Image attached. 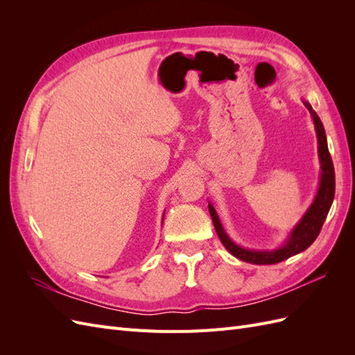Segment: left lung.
<instances>
[{"mask_svg":"<svg viewBox=\"0 0 355 355\" xmlns=\"http://www.w3.org/2000/svg\"><path fill=\"white\" fill-rule=\"evenodd\" d=\"M302 102L306 106V110L309 111L311 118H313V123H314L317 142H318V158H320V166H321V175H320L318 191L314 197V201L311 202V206L304 213V216L300 218L299 222L295 225L293 230L288 232L284 243L272 250L245 249V247L239 245L237 243H234L230 239V235L222 227L220 219L218 216L216 210H214L213 204L209 202V211L214 225V230H216L222 244L225 245V249L240 261L256 263V265H271V263L286 261L288 257L306 250L318 237L321 227H323V223L327 218V213L331 207L333 198H335V168H333L331 157L329 154L326 132H324L323 123H321L320 116L313 110V106H311L309 102L306 101H302Z\"/></svg>","mask_w":355,"mask_h":355,"instance_id":"left-lung-1","label":"left lung"}]
</instances>
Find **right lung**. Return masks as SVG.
<instances>
[{
	"label": "right lung",
	"instance_id": "obj_1",
	"mask_svg": "<svg viewBox=\"0 0 355 355\" xmlns=\"http://www.w3.org/2000/svg\"><path fill=\"white\" fill-rule=\"evenodd\" d=\"M163 219H164V214H163Z\"/></svg>",
	"mask_w": 355,
	"mask_h": 355
}]
</instances>
